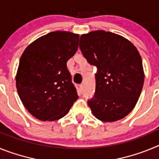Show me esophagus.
Listing matches in <instances>:
<instances>
[{
  "mask_svg": "<svg viewBox=\"0 0 159 159\" xmlns=\"http://www.w3.org/2000/svg\"><path fill=\"white\" fill-rule=\"evenodd\" d=\"M79 90L80 91V92H83V90H84V85L83 84L79 85Z\"/></svg>",
  "mask_w": 159,
  "mask_h": 159,
  "instance_id": "34e87169",
  "label": "esophagus"
}]
</instances>
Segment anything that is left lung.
<instances>
[{"label": "left lung", "instance_id": "obj_1", "mask_svg": "<svg viewBox=\"0 0 159 159\" xmlns=\"http://www.w3.org/2000/svg\"><path fill=\"white\" fill-rule=\"evenodd\" d=\"M80 48L97 67L95 92L88 101L96 119L115 122L134 107L143 89L144 71L139 52L122 36L103 30L80 36Z\"/></svg>", "mask_w": 159, "mask_h": 159}]
</instances>
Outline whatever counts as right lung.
<instances>
[{"label": "right lung", "mask_w": 159, "mask_h": 159, "mask_svg": "<svg viewBox=\"0 0 159 159\" xmlns=\"http://www.w3.org/2000/svg\"><path fill=\"white\" fill-rule=\"evenodd\" d=\"M79 35L56 31L38 38L22 54L16 76L18 95L41 121L64 117L78 99L67 62L76 52Z\"/></svg>", "instance_id": "1"}]
</instances>
